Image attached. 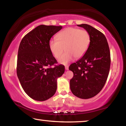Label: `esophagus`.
I'll return each instance as SVG.
<instances>
[{
	"mask_svg": "<svg viewBox=\"0 0 126 126\" xmlns=\"http://www.w3.org/2000/svg\"><path fill=\"white\" fill-rule=\"evenodd\" d=\"M65 69H66V70L69 69V66H68V65H66V66H65Z\"/></svg>",
	"mask_w": 126,
	"mask_h": 126,
	"instance_id": "obj_1",
	"label": "esophagus"
}]
</instances>
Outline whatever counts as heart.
<instances>
[{"label": "heart", "instance_id": "obj_1", "mask_svg": "<svg viewBox=\"0 0 126 126\" xmlns=\"http://www.w3.org/2000/svg\"><path fill=\"white\" fill-rule=\"evenodd\" d=\"M56 39H50L49 42L50 51L56 59L66 51L58 60L61 64H67L73 59L82 57L88 49L91 43L89 32L76 27H68L62 30L56 35Z\"/></svg>", "mask_w": 126, "mask_h": 126}]
</instances>
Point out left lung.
<instances>
[{"mask_svg":"<svg viewBox=\"0 0 126 126\" xmlns=\"http://www.w3.org/2000/svg\"><path fill=\"white\" fill-rule=\"evenodd\" d=\"M77 26L89 32L91 43L84 56L69 68L73 73L70 88L74 95L87 99L99 94L106 84L111 64L110 51L102 32L87 24Z\"/></svg>","mask_w":126,"mask_h":126,"instance_id":"8db88e82","label":"left lung"}]
</instances>
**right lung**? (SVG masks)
I'll use <instances>...</instances> for the list:
<instances>
[{
	"label": "right lung",
	"mask_w": 126,
	"mask_h": 126,
	"mask_svg": "<svg viewBox=\"0 0 126 126\" xmlns=\"http://www.w3.org/2000/svg\"><path fill=\"white\" fill-rule=\"evenodd\" d=\"M62 26L39 25L25 35L19 46L16 73L29 97L45 101L57 90V80L65 72L50 51L49 42ZM54 66V67H52Z\"/></svg>",
	"instance_id": "right-lung-1"
}]
</instances>
